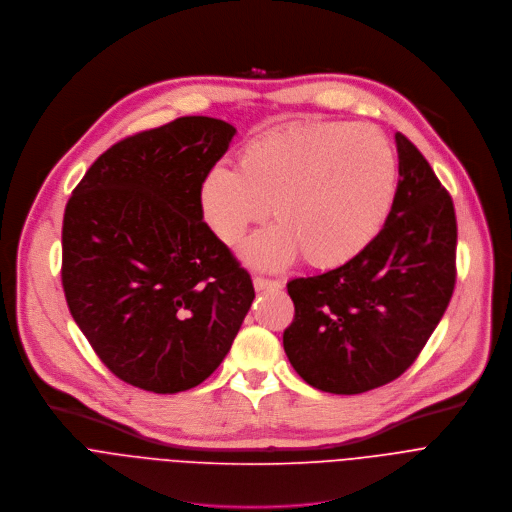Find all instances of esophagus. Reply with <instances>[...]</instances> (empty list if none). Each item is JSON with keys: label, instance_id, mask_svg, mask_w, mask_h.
<instances>
[{"label": "esophagus", "instance_id": "1", "mask_svg": "<svg viewBox=\"0 0 512 512\" xmlns=\"http://www.w3.org/2000/svg\"><path fill=\"white\" fill-rule=\"evenodd\" d=\"M254 288H256V290H280V288H282V282H280V280H270V278L256 276V278H254Z\"/></svg>", "mask_w": 512, "mask_h": 512}]
</instances>
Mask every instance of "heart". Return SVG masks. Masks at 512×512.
I'll use <instances>...</instances> for the list:
<instances>
[{
    "label": "heart",
    "mask_w": 512,
    "mask_h": 512,
    "mask_svg": "<svg viewBox=\"0 0 512 512\" xmlns=\"http://www.w3.org/2000/svg\"><path fill=\"white\" fill-rule=\"evenodd\" d=\"M397 189V159L373 125L309 123L268 131L240 153L238 171L216 165L203 177L199 206L230 248L268 214L274 226L250 238L242 256L282 268L304 256L313 268H337L381 232Z\"/></svg>",
    "instance_id": "1"
}]
</instances>
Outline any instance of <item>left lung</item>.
<instances>
[{
	"instance_id": "1",
	"label": "left lung",
	"mask_w": 512,
	"mask_h": 512,
	"mask_svg": "<svg viewBox=\"0 0 512 512\" xmlns=\"http://www.w3.org/2000/svg\"><path fill=\"white\" fill-rule=\"evenodd\" d=\"M399 181L375 240L347 264L286 284L284 353L317 389L355 395L397 379L442 321L456 282V214L418 147L395 133Z\"/></svg>"
}]
</instances>
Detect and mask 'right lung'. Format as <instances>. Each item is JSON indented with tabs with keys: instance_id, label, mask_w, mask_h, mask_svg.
<instances>
[{
	"instance_id": "1",
	"label": "right lung",
	"mask_w": 512,
	"mask_h": 512,
	"mask_svg": "<svg viewBox=\"0 0 512 512\" xmlns=\"http://www.w3.org/2000/svg\"><path fill=\"white\" fill-rule=\"evenodd\" d=\"M236 127L181 117L102 153L66 203L62 286L72 319L119 379L153 393L206 381L254 286L203 222L199 187Z\"/></svg>"
}]
</instances>
